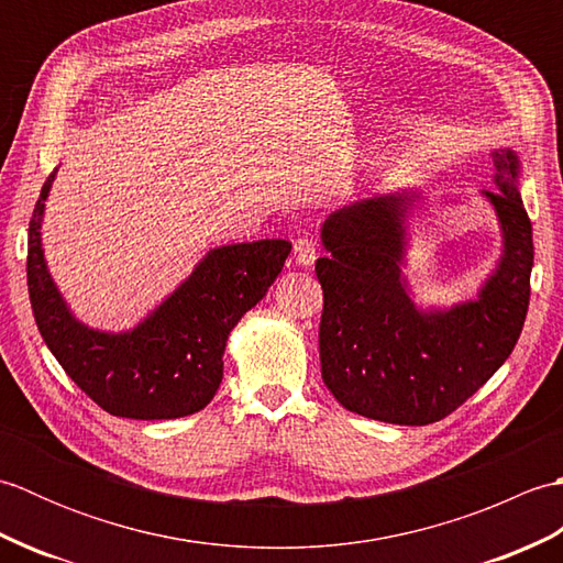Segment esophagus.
I'll use <instances>...</instances> for the list:
<instances>
[{
    "label": "esophagus",
    "mask_w": 563,
    "mask_h": 563,
    "mask_svg": "<svg viewBox=\"0 0 563 563\" xmlns=\"http://www.w3.org/2000/svg\"><path fill=\"white\" fill-rule=\"evenodd\" d=\"M292 254H295V263H297V266H302V268L312 266L314 258H317V244H314L312 239H309V236L295 239V249H292Z\"/></svg>",
    "instance_id": "esophagus-1"
}]
</instances>
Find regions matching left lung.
I'll return each mask as SVG.
<instances>
[{"label":"left lung","instance_id":"obj_1","mask_svg":"<svg viewBox=\"0 0 563 563\" xmlns=\"http://www.w3.org/2000/svg\"><path fill=\"white\" fill-rule=\"evenodd\" d=\"M494 184L482 190L504 249L474 300L418 307L406 280L411 188L357 200L321 227L324 290L319 324L321 379L353 413L397 426H428L486 385L516 349L530 305L532 224L520 198V157L494 150Z\"/></svg>","mask_w":563,"mask_h":563}]
</instances>
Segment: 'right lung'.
<instances>
[{
    "mask_svg": "<svg viewBox=\"0 0 563 563\" xmlns=\"http://www.w3.org/2000/svg\"><path fill=\"white\" fill-rule=\"evenodd\" d=\"M55 174L29 224V295L45 345L71 382L113 416L162 421L206 409L222 382L230 331L263 300L292 244L261 239L210 249L137 327L91 329L69 312L45 263L41 227Z\"/></svg>",
    "mask_w": 563,
    "mask_h": 563,
    "instance_id": "obj_1",
    "label": "right lung"
}]
</instances>
